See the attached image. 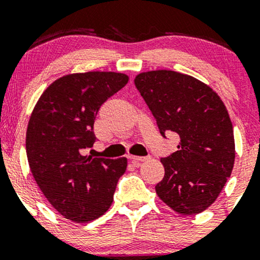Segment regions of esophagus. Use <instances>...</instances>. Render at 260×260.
Here are the masks:
<instances>
[{"mask_svg": "<svg viewBox=\"0 0 260 260\" xmlns=\"http://www.w3.org/2000/svg\"><path fill=\"white\" fill-rule=\"evenodd\" d=\"M129 159L132 162L136 164V162H142V161L148 160V157L147 156H129Z\"/></svg>", "mask_w": 260, "mask_h": 260, "instance_id": "esophagus-1", "label": "esophagus"}]
</instances>
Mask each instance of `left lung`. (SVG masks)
<instances>
[{"label": "left lung", "mask_w": 260, "mask_h": 260, "mask_svg": "<svg viewBox=\"0 0 260 260\" xmlns=\"http://www.w3.org/2000/svg\"><path fill=\"white\" fill-rule=\"evenodd\" d=\"M134 84L161 136L177 133L178 150L161 164L159 198L176 213L196 215L216 201L235 164L234 127L222 100L194 77L159 70L139 73Z\"/></svg>", "instance_id": "left-lung-1"}]
</instances>
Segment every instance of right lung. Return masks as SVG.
I'll list each match as a JSON object with an SVG mask.
<instances>
[{
  "instance_id": "add662e5",
  "label": "right lung",
  "mask_w": 260,
  "mask_h": 260,
  "mask_svg": "<svg viewBox=\"0 0 260 260\" xmlns=\"http://www.w3.org/2000/svg\"><path fill=\"white\" fill-rule=\"evenodd\" d=\"M116 72L73 73L56 79L39 98L26 129L29 168L45 198L71 221L84 223L109 210L127 159L82 155L95 142L100 106L128 83Z\"/></svg>"
}]
</instances>
